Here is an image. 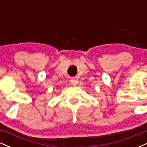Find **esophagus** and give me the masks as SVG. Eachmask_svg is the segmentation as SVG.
Returning a JSON list of instances; mask_svg holds the SVG:
<instances>
[{
  "label": "esophagus",
  "instance_id": "34e87169",
  "mask_svg": "<svg viewBox=\"0 0 147 147\" xmlns=\"http://www.w3.org/2000/svg\"><path fill=\"white\" fill-rule=\"evenodd\" d=\"M70 83H71L72 84H73V85H75V84H77V81L75 79H70Z\"/></svg>",
  "mask_w": 147,
  "mask_h": 147
}]
</instances>
